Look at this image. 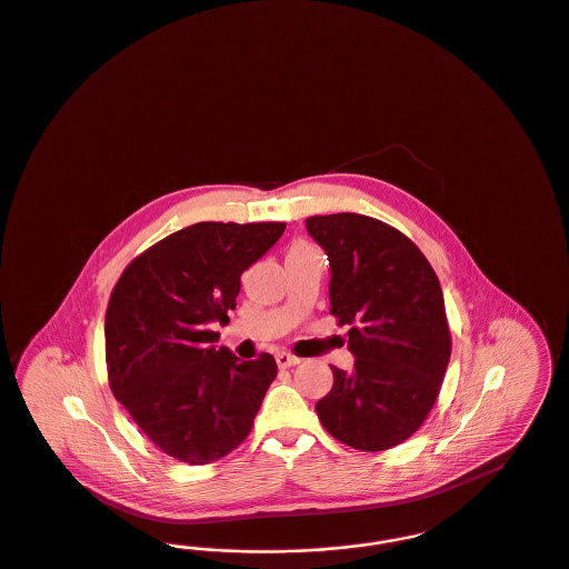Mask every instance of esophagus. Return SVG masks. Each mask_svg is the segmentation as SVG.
<instances>
[{"mask_svg": "<svg viewBox=\"0 0 569 569\" xmlns=\"http://www.w3.org/2000/svg\"><path fill=\"white\" fill-rule=\"evenodd\" d=\"M274 359H277V366H279V368H292V366L301 363V359L295 357V355H290V352H277Z\"/></svg>", "mask_w": 569, "mask_h": 569, "instance_id": "1", "label": "esophagus"}]
</instances>
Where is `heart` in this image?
Instances as JSON below:
<instances>
[{
	"instance_id": "obj_1",
	"label": "heart",
	"mask_w": 569,
	"mask_h": 569,
	"mask_svg": "<svg viewBox=\"0 0 569 569\" xmlns=\"http://www.w3.org/2000/svg\"><path fill=\"white\" fill-rule=\"evenodd\" d=\"M299 247H307V244H295V249H299Z\"/></svg>"
}]
</instances>
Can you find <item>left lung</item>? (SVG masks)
Listing matches in <instances>:
<instances>
[{"label":"left lung","instance_id":"8db88e82","mask_svg":"<svg viewBox=\"0 0 569 569\" xmlns=\"http://www.w3.org/2000/svg\"><path fill=\"white\" fill-rule=\"evenodd\" d=\"M306 224L329 256L331 313L349 325L355 355L352 372L331 366L333 388L316 413L350 448L388 450L422 427L448 368L452 338L438 274L388 222L340 212Z\"/></svg>","mask_w":569,"mask_h":569}]
</instances>
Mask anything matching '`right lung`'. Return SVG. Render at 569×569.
Here are the masks:
<instances>
[{
	"label": "right lung",
	"mask_w": 569,
	"mask_h": 569,
	"mask_svg": "<svg viewBox=\"0 0 569 569\" xmlns=\"http://www.w3.org/2000/svg\"><path fill=\"white\" fill-rule=\"evenodd\" d=\"M286 222H197L136 256L106 309L114 398L162 452L190 466L219 461L253 429L274 357L240 361L214 349V322L236 307L240 274Z\"/></svg>",
	"instance_id": "1"
}]
</instances>
